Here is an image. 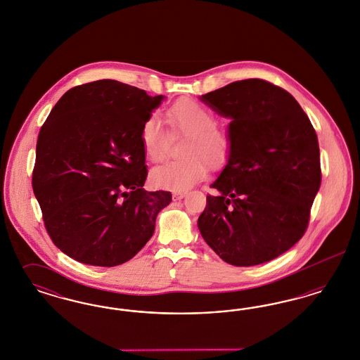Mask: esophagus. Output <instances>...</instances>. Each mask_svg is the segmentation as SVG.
<instances>
[{
  "label": "esophagus",
  "mask_w": 360,
  "mask_h": 360,
  "mask_svg": "<svg viewBox=\"0 0 360 360\" xmlns=\"http://www.w3.org/2000/svg\"><path fill=\"white\" fill-rule=\"evenodd\" d=\"M185 194H186L185 191H174V193H172V200H174V201L182 200V198L185 197Z\"/></svg>",
  "instance_id": "obj_1"
}]
</instances>
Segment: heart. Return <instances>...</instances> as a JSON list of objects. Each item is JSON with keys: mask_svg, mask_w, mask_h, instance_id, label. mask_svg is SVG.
I'll use <instances>...</instances> for the list:
<instances>
[{"mask_svg": "<svg viewBox=\"0 0 360 360\" xmlns=\"http://www.w3.org/2000/svg\"><path fill=\"white\" fill-rule=\"evenodd\" d=\"M167 119L174 136L188 135L182 148L186 158L155 167L151 179L158 188L186 190L205 178L207 165L217 169L226 163L232 140L225 129L216 125V116L202 103L188 98L179 100L167 110ZM172 134L156 113L143 121L140 141L151 162H162L167 158Z\"/></svg>", "mask_w": 360, "mask_h": 360, "instance_id": "heart-1", "label": "heart"}]
</instances>
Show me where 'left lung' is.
I'll list each match as a JSON object with an SVG mask.
<instances>
[{
  "instance_id": "8db88e82",
  "label": "left lung",
  "mask_w": 360,
  "mask_h": 360,
  "mask_svg": "<svg viewBox=\"0 0 360 360\" xmlns=\"http://www.w3.org/2000/svg\"><path fill=\"white\" fill-rule=\"evenodd\" d=\"M201 100L232 119V150L198 229L232 266L270 262L307 232L321 185L316 131L290 93L264 79L236 81Z\"/></svg>"
}]
</instances>
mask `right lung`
I'll use <instances>...</instances> for the list:
<instances>
[{
	"mask_svg": "<svg viewBox=\"0 0 360 360\" xmlns=\"http://www.w3.org/2000/svg\"><path fill=\"white\" fill-rule=\"evenodd\" d=\"M163 96L113 79L75 86L43 124L32 172L52 243L70 257L113 267L151 239L172 193L147 191L141 124Z\"/></svg>",
	"mask_w": 360,
	"mask_h": 360,
	"instance_id": "obj_1",
	"label": "right lung"
}]
</instances>
